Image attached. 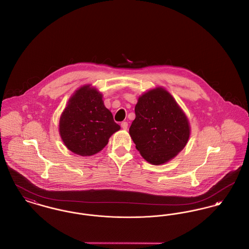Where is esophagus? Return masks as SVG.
Segmentation results:
<instances>
[{"mask_svg":"<svg viewBox=\"0 0 249 249\" xmlns=\"http://www.w3.org/2000/svg\"><path fill=\"white\" fill-rule=\"evenodd\" d=\"M121 127H122L123 130H127V129H128V122L123 121V122L121 123Z\"/></svg>","mask_w":249,"mask_h":249,"instance_id":"34e87169","label":"esophagus"}]
</instances>
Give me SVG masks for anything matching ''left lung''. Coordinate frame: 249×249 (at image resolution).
Segmentation results:
<instances>
[{
    "instance_id": "1",
    "label": "left lung",
    "mask_w": 249,
    "mask_h": 249,
    "mask_svg": "<svg viewBox=\"0 0 249 249\" xmlns=\"http://www.w3.org/2000/svg\"><path fill=\"white\" fill-rule=\"evenodd\" d=\"M130 135L142 157L152 164L164 163L185 146L190 135L188 119L163 88L142 95L135 105Z\"/></svg>"
}]
</instances>
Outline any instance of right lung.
<instances>
[{
	"label": "right lung",
	"mask_w": 249,
	"mask_h": 249,
	"mask_svg": "<svg viewBox=\"0 0 249 249\" xmlns=\"http://www.w3.org/2000/svg\"><path fill=\"white\" fill-rule=\"evenodd\" d=\"M120 126L104 106L103 96L95 88L85 86L69 101L60 117L59 132L66 146L81 156H90L108 144Z\"/></svg>",
	"instance_id": "1"
}]
</instances>
